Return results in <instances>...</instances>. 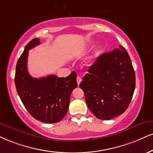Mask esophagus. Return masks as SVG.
Masks as SVG:
<instances>
[{"label": "esophagus", "mask_w": 153, "mask_h": 153, "mask_svg": "<svg viewBox=\"0 0 153 153\" xmlns=\"http://www.w3.org/2000/svg\"><path fill=\"white\" fill-rule=\"evenodd\" d=\"M76 82H77V84H78V85H79L81 82H82V78H81L80 76H77L76 77Z\"/></svg>", "instance_id": "34e87169"}]
</instances>
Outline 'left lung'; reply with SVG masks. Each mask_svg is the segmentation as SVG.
<instances>
[{"label":"left lung","instance_id":"left-lung-1","mask_svg":"<svg viewBox=\"0 0 153 153\" xmlns=\"http://www.w3.org/2000/svg\"><path fill=\"white\" fill-rule=\"evenodd\" d=\"M80 83L88 108L101 120L123 114L135 87V74L131 59L121 45L100 55Z\"/></svg>","mask_w":153,"mask_h":153}]
</instances>
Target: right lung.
Instances as JSON below:
<instances>
[{
  "label": "right lung",
  "mask_w": 153,
  "mask_h": 153,
  "mask_svg": "<svg viewBox=\"0 0 153 153\" xmlns=\"http://www.w3.org/2000/svg\"><path fill=\"white\" fill-rule=\"evenodd\" d=\"M40 44L38 38L31 40L17 62L15 84L25 108L35 119L47 123L59 122L67 114L71 92L77 87L76 74L67 77L49 75L36 79L27 71L28 50Z\"/></svg>",
  "instance_id": "obj_1"
}]
</instances>
